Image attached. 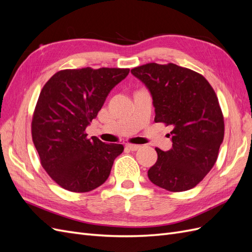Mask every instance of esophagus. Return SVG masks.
I'll return each instance as SVG.
<instances>
[{"label": "esophagus", "instance_id": "obj_1", "mask_svg": "<svg viewBox=\"0 0 252 252\" xmlns=\"http://www.w3.org/2000/svg\"><path fill=\"white\" fill-rule=\"evenodd\" d=\"M126 147L131 151H136V150H139L141 148L140 145H135V144H127Z\"/></svg>", "mask_w": 252, "mask_h": 252}]
</instances>
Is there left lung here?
Returning a JSON list of instances; mask_svg holds the SVG:
<instances>
[{
  "instance_id": "8db88e82",
  "label": "left lung",
  "mask_w": 252,
  "mask_h": 252,
  "mask_svg": "<svg viewBox=\"0 0 252 252\" xmlns=\"http://www.w3.org/2000/svg\"><path fill=\"white\" fill-rule=\"evenodd\" d=\"M131 73L149 90L156 123L172 127V148H156L158 161L148 170L149 180L173 192L193 188L216 164L224 140L215 90L202 74L172 63H149Z\"/></svg>"
}]
</instances>
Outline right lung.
<instances>
[{
	"mask_svg": "<svg viewBox=\"0 0 252 252\" xmlns=\"http://www.w3.org/2000/svg\"><path fill=\"white\" fill-rule=\"evenodd\" d=\"M128 73L124 68L65 69L44 85L32 118V141L43 168L61 187L88 192L108 179L123 145L88 139L85 129Z\"/></svg>",
	"mask_w": 252,
	"mask_h": 252,
	"instance_id": "obj_1",
	"label": "right lung"
}]
</instances>
